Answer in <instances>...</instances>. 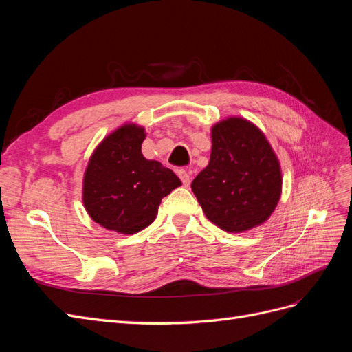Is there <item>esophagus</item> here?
Wrapping results in <instances>:
<instances>
[{"instance_id":"1","label":"esophagus","mask_w":352,"mask_h":352,"mask_svg":"<svg viewBox=\"0 0 352 352\" xmlns=\"http://www.w3.org/2000/svg\"><path fill=\"white\" fill-rule=\"evenodd\" d=\"M177 176L180 177V180H182V184H184V186H189V184H190V175H189V172H186V170H179L177 172Z\"/></svg>"}]
</instances>
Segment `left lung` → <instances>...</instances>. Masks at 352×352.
Here are the masks:
<instances>
[{
	"mask_svg": "<svg viewBox=\"0 0 352 352\" xmlns=\"http://www.w3.org/2000/svg\"><path fill=\"white\" fill-rule=\"evenodd\" d=\"M190 186L211 223L242 233L261 226L279 204L280 162L257 124L230 116L212 124L210 163Z\"/></svg>",
	"mask_w": 352,
	"mask_h": 352,
	"instance_id": "left-lung-1",
	"label": "left lung"
}]
</instances>
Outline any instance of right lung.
<instances>
[{
    "instance_id": "add662e5",
    "label": "right lung",
    "mask_w": 352,
    "mask_h": 352,
    "mask_svg": "<svg viewBox=\"0 0 352 352\" xmlns=\"http://www.w3.org/2000/svg\"><path fill=\"white\" fill-rule=\"evenodd\" d=\"M145 127L124 123L95 148L83 173L82 201L89 217L107 230L133 235L155 220L158 206L180 179L141 146Z\"/></svg>"
}]
</instances>
